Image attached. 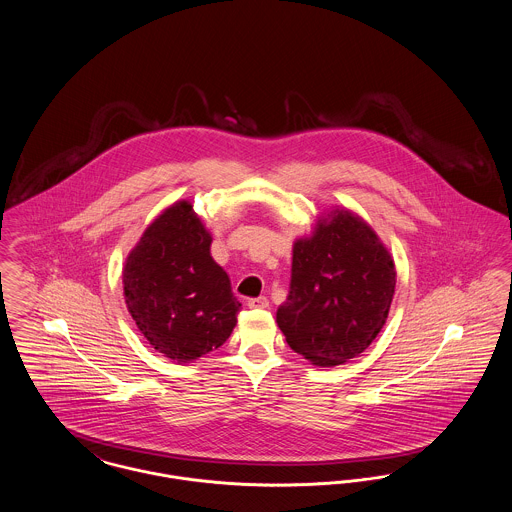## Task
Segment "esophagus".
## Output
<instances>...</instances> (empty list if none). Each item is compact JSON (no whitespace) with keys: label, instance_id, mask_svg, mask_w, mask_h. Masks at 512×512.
<instances>
[{"label":"esophagus","instance_id":"1","mask_svg":"<svg viewBox=\"0 0 512 512\" xmlns=\"http://www.w3.org/2000/svg\"><path fill=\"white\" fill-rule=\"evenodd\" d=\"M247 307H249V309H267L268 299L267 297H255V299H249V301H247Z\"/></svg>","mask_w":512,"mask_h":512}]
</instances>
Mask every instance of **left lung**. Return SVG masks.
<instances>
[{
  "label": "left lung",
  "mask_w": 512,
  "mask_h": 512,
  "mask_svg": "<svg viewBox=\"0 0 512 512\" xmlns=\"http://www.w3.org/2000/svg\"><path fill=\"white\" fill-rule=\"evenodd\" d=\"M397 270L390 249L357 213L334 207L293 242L292 284L276 322L313 365L361 355L384 328Z\"/></svg>",
  "instance_id": "left-lung-1"
}]
</instances>
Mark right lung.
I'll return each mask as SVG.
<instances>
[{"mask_svg":"<svg viewBox=\"0 0 512 512\" xmlns=\"http://www.w3.org/2000/svg\"><path fill=\"white\" fill-rule=\"evenodd\" d=\"M213 236L188 199L153 220L122 267L130 317L149 345L178 365L230 338L242 303L211 257Z\"/></svg>","mask_w":512,"mask_h":512,"instance_id":"add662e5","label":"right lung"}]
</instances>
